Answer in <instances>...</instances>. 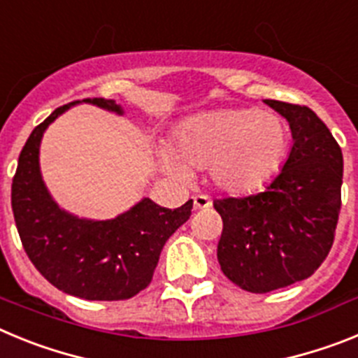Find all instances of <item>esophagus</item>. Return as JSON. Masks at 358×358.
Returning <instances> with one entry per match:
<instances>
[{"instance_id": "obj_1", "label": "esophagus", "mask_w": 358, "mask_h": 358, "mask_svg": "<svg viewBox=\"0 0 358 358\" xmlns=\"http://www.w3.org/2000/svg\"><path fill=\"white\" fill-rule=\"evenodd\" d=\"M211 199L208 197V195H195L194 197V210H208V208H211Z\"/></svg>"}]
</instances>
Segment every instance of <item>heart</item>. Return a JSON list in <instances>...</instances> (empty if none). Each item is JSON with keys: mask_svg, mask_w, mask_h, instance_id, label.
<instances>
[{"mask_svg": "<svg viewBox=\"0 0 358 358\" xmlns=\"http://www.w3.org/2000/svg\"><path fill=\"white\" fill-rule=\"evenodd\" d=\"M289 147L285 122L256 109L211 110L177 132L173 154L159 152L161 169L188 179V166L210 169L213 185L245 195L265 185L280 169Z\"/></svg>", "mask_w": 358, "mask_h": 358, "instance_id": "b5f03b06", "label": "heart"}]
</instances>
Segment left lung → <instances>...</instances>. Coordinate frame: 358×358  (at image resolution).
Listing matches in <instances>:
<instances>
[{
	"instance_id": "1",
	"label": "left lung",
	"mask_w": 358,
	"mask_h": 358,
	"mask_svg": "<svg viewBox=\"0 0 358 358\" xmlns=\"http://www.w3.org/2000/svg\"><path fill=\"white\" fill-rule=\"evenodd\" d=\"M289 122L292 148L265 192L215 201L222 217L217 258L240 289L273 292L306 280L334 243L341 211L343 152L305 106L264 100Z\"/></svg>"
}]
</instances>
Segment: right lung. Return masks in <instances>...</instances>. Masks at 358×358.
I'll list each match as a JSON object with an SVG mask.
<instances>
[{
    "label": "right lung",
    "mask_w": 358,
    "mask_h": 358,
    "mask_svg": "<svg viewBox=\"0 0 358 358\" xmlns=\"http://www.w3.org/2000/svg\"><path fill=\"white\" fill-rule=\"evenodd\" d=\"M84 103L122 116L115 100ZM55 109L31 131L12 181V211L28 258L59 290L90 301H120L147 289L166 240L192 215L194 201L161 208L148 197L109 220H91L62 210L43 181L39 148L44 131L69 107Z\"/></svg>",
    "instance_id": "right-lung-1"
}]
</instances>
